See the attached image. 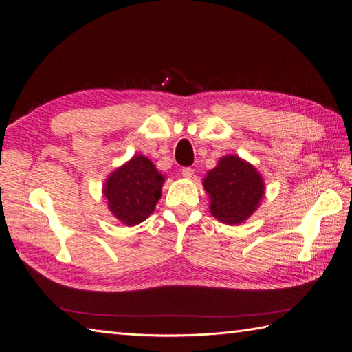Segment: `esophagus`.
Returning <instances> with one entry per match:
<instances>
[{"instance_id": "1", "label": "esophagus", "mask_w": 352, "mask_h": 352, "mask_svg": "<svg viewBox=\"0 0 352 352\" xmlns=\"http://www.w3.org/2000/svg\"><path fill=\"white\" fill-rule=\"evenodd\" d=\"M182 176H184V177H186V179L192 177V176H194V168H190V167H184V168H182Z\"/></svg>"}]
</instances>
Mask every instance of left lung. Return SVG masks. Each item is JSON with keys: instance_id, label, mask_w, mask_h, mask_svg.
Listing matches in <instances>:
<instances>
[{"instance_id": "left-lung-1", "label": "left lung", "mask_w": 352, "mask_h": 352, "mask_svg": "<svg viewBox=\"0 0 352 352\" xmlns=\"http://www.w3.org/2000/svg\"><path fill=\"white\" fill-rule=\"evenodd\" d=\"M210 198V212L225 225H241L248 220L265 195L260 172L247 160L225 155L202 179Z\"/></svg>"}]
</instances>
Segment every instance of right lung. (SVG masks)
I'll return each mask as SVG.
<instances>
[{
	"mask_svg": "<svg viewBox=\"0 0 352 352\" xmlns=\"http://www.w3.org/2000/svg\"><path fill=\"white\" fill-rule=\"evenodd\" d=\"M164 180L150 158L136 154L107 176L102 195L117 220L136 226L153 214Z\"/></svg>",
	"mask_w": 352,
	"mask_h": 352,
	"instance_id": "1",
	"label": "right lung"
}]
</instances>
